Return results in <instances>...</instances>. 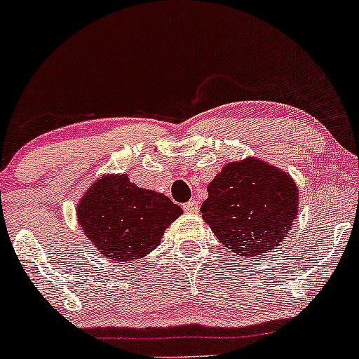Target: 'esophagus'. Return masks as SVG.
Instances as JSON below:
<instances>
[{"mask_svg": "<svg viewBox=\"0 0 359 359\" xmlns=\"http://www.w3.org/2000/svg\"><path fill=\"white\" fill-rule=\"evenodd\" d=\"M183 209H184V212H188V214H198L199 212V203L198 201H189V203H186V204H183Z\"/></svg>", "mask_w": 359, "mask_h": 359, "instance_id": "esophagus-1", "label": "esophagus"}]
</instances>
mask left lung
Returning <instances> with one entry per match:
<instances>
[{
	"instance_id": "obj_1",
	"label": "left lung",
	"mask_w": 359,
	"mask_h": 359,
	"mask_svg": "<svg viewBox=\"0 0 359 359\" xmlns=\"http://www.w3.org/2000/svg\"><path fill=\"white\" fill-rule=\"evenodd\" d=\"M201 205L204 222L219 242L243 258L278 248L299 212V189L278 166L248 156L224 165Z\"/></svg>"
}]
</instances>
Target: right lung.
Instances as JSON below:
<instances>
[{"instance_id":"add662e5","label":"right lung","mask_w":359,"mask_h":359,"mask_svg":"<svg viewBox=\"0 0 359 359\" xmlns=\"http://www.w3.org/2000/svg\"><path fill=\"white\" fill-rule=\"evenodd\" d=\"M183 209L165 194L139 188L127 175H102L76 204L78 225L102 257L135 262L158 247Z\"/></svg>"}]
</instances>
